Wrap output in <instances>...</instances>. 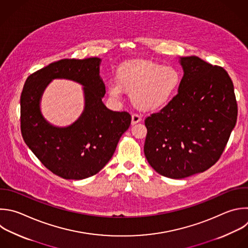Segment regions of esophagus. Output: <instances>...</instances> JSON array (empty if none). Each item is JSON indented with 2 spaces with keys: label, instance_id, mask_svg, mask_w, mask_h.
I'll list each match as a JSON object with an SVG mask.
<instances>
[{
  "label": "esophagus",
  "instance_id": "1",
  "mask_svg": "<svg viewBox=\"0 0 248 248\" xmlns=\"http://www.w3.org/2000/svg\"><path fill=\"white\" fill-rule=\"evenodd\" d=\"M141 121H142V119L138 114H136V113L132 114V116H131V124H135L141 122Z\"/></svg>",
  "mask_w": 248,
  "mask_h": 248
}]
</instances>
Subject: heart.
I'll list each match as a JSON object with an SVG mask.
<instances>
[{
    "instance_id": "heart-1",
    "label": "heart",
    "mask_w": 248,
    "mask_h": 248,
    "mask_svg": "<svg viewBox=\"0 0 248 248\" xmlns=\"http://www.w3.org/2000/svg\"><path fill=\"white\" fill-rule=\"evenodd\" d=\"M182 81L180 70L174 66L136 60L122 66L117 75V82H111L108 92L119 98L122 89L130 93L135 107L152 112L162 109L170 103Z\"/></svg>"
}]
</instances>
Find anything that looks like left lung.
<instances>
[{
  "label": "left lung",
  "mask_w": 248,
  "mask_h": 248,
  "mask_svg": "<svg viewBox=\"0 0 248 248\" xmlns=\"http://www.w3.org/2000/svg\"><path fill=\"white\" fill-rule=\"evenodd\" d=\"M178 93L145 119V156L160 175L182 179L203 172L220 158L237 119L227 71L198 56L181 57Z\"/></svg>",
  "instance_id": "8db88e82"
}]
</instances>
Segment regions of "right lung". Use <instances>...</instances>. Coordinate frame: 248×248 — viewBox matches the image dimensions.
Wrapping results in <instances>:
<instances>
[{
    "label": "right lung",
    "instance_id": "add662e5",
    "mask_svg": "<svg viewBox=\"0 0 248 248\" xmlns=\"http://www.w3.org/2000/svg\"><path fill=\"white\" fill-rule=\"evenodd\" d=\"M100 58L61 59L31 74L20 97L22 137L34 155L53 174L71 180L98 173L111 159L129 127L131 116L103 104L105 85L99 76ZM53 78H68L85 88V111L67 128L49 125L39 111V99Z\"/></svg>",
    "mask_w": 248,
    "mask_h": 248
}]
</instances>
